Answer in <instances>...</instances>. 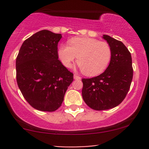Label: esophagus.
<instances>
[{"mask_svg":"<svg viewBox=\"0 0 149 149\" xmlns=\"http://www.w3.org/2000/svg\"><path fill=\"white\" fill-rule=\"evenodd\" d=\"M73 78H74V79H76V80H80V78H81L79 76H78V75H77V74H74Z\"/></svg>","mask_w":149,"mask_h":149,"instance_id":"esophagus-1","label":"esophagus"}]
</instances>
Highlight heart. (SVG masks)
Returning a JSON list of instances; mask_svg holds the SVG:
<instances>
[{"instance_id":"heart-1","label":"heart","mask_w":149,"mask_h":149,"mask_svg":"<svg viewBox=\"0 0 149 149\" xmlns=\"http://www.w3.org/2000/svg\"><path fill=\"white\" fill-rule=\"evenodd\" d=\"M58 56L62 64L67 68L72 67L77 57V64L85 74L96 76L108 67L112 51L105 41L89 37H77L69 40V46L59 45Z\"/></svg>"}]
</instances>
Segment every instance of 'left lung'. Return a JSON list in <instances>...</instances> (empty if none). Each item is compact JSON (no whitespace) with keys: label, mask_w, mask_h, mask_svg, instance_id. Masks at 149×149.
Here are the masks:
<instances>
[{"label":"left lung","mask_w":149,"mask_h":149,"mask_svg":"<svg viewBox=\"0 0 149 149\" xmlns=\"http://www.w3.org/2000/svg\"><path fill=\"white\" fill-rule=\"evenodd\" d=\"M112 51L110 64L104 73L91 78H83L82 96L96 111L107 110L119 105L125 98L133 77L131 54L120 40L104 35Z\"/></svg>","instance_id":"obj_1"}]
</instances>
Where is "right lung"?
I'll return each instance as SVG.
<instances>
[{
  "mask_svg": "<svg viewBox=\"0 0 149 149\" xmlns=\"http://www.w3.org/2000/svg\"><path fill=\"white\" fill-rule=\"evenodd\" d=\"M60 33L42 30L24 40L16 59L18 87L34 109L52 112L61 107L73 73L58 59Z\"/></svg>",
  "mask_w": 149,
  "mask_h": 149,
  "instance_id": "right-lung-1",
  "label": "right lung"
}]
</instances>
